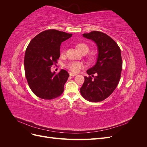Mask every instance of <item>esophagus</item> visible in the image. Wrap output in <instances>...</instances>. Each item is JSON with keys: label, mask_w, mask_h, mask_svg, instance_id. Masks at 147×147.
<instances>
[{"label": "esophagus", "mask_w": 147, "mask_h": 147, "mask_svg": "<svg viewBox=\"0 0 147 147\" xmlns=\"http://www.w3.org/2000/svg\"><path fill=\"white\" fill-rule=\"evenodd\" d=\"M69 75H70V76H71V77H74V76H76V75H77L76 74H74V73H72V72H70Z\"/></svg>", "instance_id": "34e87169"}]
</instances>
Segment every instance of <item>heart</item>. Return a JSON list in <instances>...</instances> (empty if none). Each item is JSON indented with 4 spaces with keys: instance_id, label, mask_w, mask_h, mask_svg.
I'll list each match as a JSON object with an SVG mask.
<instances>
[{
    "instance_id": "1",
    "label": "heart",
    "mask_w": 147,
    "mask_h": 147,
    "mask_svg": "<svg viewBox=\"0 0 147 147\" xmlns=\"http://www.w3.org/2000/svg\"><path fill=\"white\" fill-rule=\"evenodd\" d=\"M77 48L81 53L83 52L87 53L90 50V48H89L88 45L84 43H80L77 44ZM82 67L83 65L81 63H77V62H72L67 65V67L74 72H78Z\"/></svg>"
}]
</instances>
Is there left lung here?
Returning a JSON list of instances; mask_svg holds the SVG:
<instances>
[{
    "instance_id": "8db88e82",
    "label": "left lung",
    "mask_w": 147,
    "mask_h": 147,
    "mask_svg": "<svg viewBox=\"0 0 147 147\" xmlns=\"http://www.w3.org/2000/svg\"><path fill=\"white\" fill-rule=\"evenodd\" d=\"M83 37L96 43L98 55L94 65L86 71L90 76L84 77L81 94L89 101H102L112 94L119 83L123 63L121 50L108 35L99 31L83 34ZM95 73L96 76L94 77Z\"/></svg>"
}]
</instances>
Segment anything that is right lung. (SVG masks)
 <instances>
[{"label": "right lung", "instance_id": "add662e5", "mask_svg": "<svg viewBox=\"0 0 147 147\" xmlns=\"http://www.w3.org/2000/svg\"><path fill=\"white\" fill-rule=\"evenodd\" d=\"M72 35L55 29L45 30L36 35L26 48L24 61L26 77L30 90L40 98L50 100L63 92L69 74L64 69L55 74L51 67L60 56L61 43Z\"/></svg>", "mask_w": 147, "mask_h": 147}]
</instances>
